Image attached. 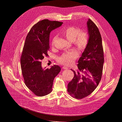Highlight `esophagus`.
Instances as JSON below:
<instances>
[{
    "label": "esophagus",
    "mask_w": 122,
    "mask_h": 122,
    "mask_svg": "<svg viewBox=\"0 0 122 122\" xmlns=\"http://www.w3.org/2000/svg\"><path fill=\"white\" fill-rule=\"evenodd\" d=\"M62 68L64 69H66L68 68V67H66V66H63L62 67Z\"/></svg>",
    "instance_id": "1"
}]
</instances>
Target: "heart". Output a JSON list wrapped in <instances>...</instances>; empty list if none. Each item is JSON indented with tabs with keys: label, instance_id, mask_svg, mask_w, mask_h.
Instances as JSON below:
<instances>
[{
	"label": "heart",
	"instance_id": "b5f03b06",
	"mask_svg": "<svg viewBox=\"0 0 122 122\" xmlns=\"http://www.w3.org/2000/svg\"><path fill=\"white\" fill-rule=\"evenodd\" d=\"M62 34L68 41L72 42L73 45L80 51L85 50L89 42V35L85 31H81V29L77 26H71L65 28ZM56 41V37L51 41V46H54ZM78 56V51L72 50L64 53L58 59V62L66 66L71 65Z\"/></svg>",
	"mask_w": 122,
	"mask_h": 122
}]
</instances>
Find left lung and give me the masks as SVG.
Listing matches in <instances>:
<instances>
[{"mask_svg":"<svg viewBox=\"0 0 122 122\" xmlns=\"http://www.w3.org/2000/svg\"><path fill=\"white\" fill-rule=\"evenodd\" d=\"M89 42L78 62L77 71L67 85V92L71 97L81 99L90 95L97 87L102 77L104 52L98 28L90 19L87 22Z\"/></svg>","mask_w":122,"mask_h":122,"instance_id":"left-lung-1","label":"left lung"}]
</instances>
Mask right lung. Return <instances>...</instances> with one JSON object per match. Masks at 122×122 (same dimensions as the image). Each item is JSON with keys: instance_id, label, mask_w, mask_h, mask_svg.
Here are the masks:
<instances>
[{"instance_id": "add662e5", "label": "right lung", "mask_w": 122, "mask_h": 122, "mask_svg": "<svg viewBox=\"0 0 122 122\" xmlns=\"http://www.w3.org/2000/svg\"><path fill=\"white\" fill-rule=\"evenodd\" d=\"M63 22L44 19L34 25L27 35L21 57V66L26 86L35 95L42 97L50 94L55 78L61 71L58 65L43 69L41 60L48 56L50 33Z\"/></svg>"}]
</instances>
